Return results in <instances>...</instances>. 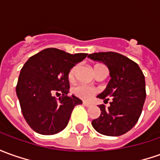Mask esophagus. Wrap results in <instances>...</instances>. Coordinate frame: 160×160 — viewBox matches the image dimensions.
Here are the masks:
<instances>
[{
    "instance_id": "34e87169",
    "label": "esophagus",
    "mask_w": 160,
    "mask_h": 160,
    "mask_svg": "<svg viewBox=\"0 0 160 160\" xmlns=\"http://www.w3.org/2000/svg\"><path fill=\"white\" fill-rule=\"evenodd\" d=\"M83 105L84 106H86V107H90L91 106V103H89V102H83Z\"/></svg>"
}]
</instances>
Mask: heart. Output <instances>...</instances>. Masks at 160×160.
<instances>
[{"label":"heart","instance_id":"1","mask_svg":"<svg viewBox=\"0 0 160 160\" xmlns=\"http://www.w3.org/2000/svg\"><path fill=\"white\" fill-rule=\"evenodd\" d=\"M78 66H74L72 68H71V70L69 71L68 73V79L70 80H72L74 79L75 76L76 71H77ZM72 92L80 98L83 99V100H88V99L92 98L93 95L96 93V90L91 87H89L88 85L85 84H79L75 86L72 88Z\"/></svg>","mask_w":160,"mask_h":160}]
</instances>
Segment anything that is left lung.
<instances>
[{
    "label": "left lung",
    "mask_w": 160,
    "mask_h": 160,
    "mask_svg": "<svg viewBox=\"0 0 160 160\" xmlns=\"http://www.w3.org/2000/svg\"><path fill=\"white\" fill-rule=\"evenodd\" d=\"M88 58L104 63L111 77L106 89L97 96L104 102L111 99L110 106H99L101 116L92 121V126L105 136L125 134L134 127L143 110L146 97L144 73L136 62L120 53L97 52Z\"/></svg>",
    "instance_id": "obj_1"
}]
</instances>
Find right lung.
<instances>
[{
  "instance_id": "obj_1",
  "label": "right lung",
  "mask_w": 160,
  "mask_h": 160,
  "mask_svg": "<svg viewBox=\"0 0 160 160\" xmlns=\"http://www.w3.org/2000/svg\"><path fill=\"white\" fill-rule=\"evenodd\" d=\"M87 53L70 54L47 48L30 57L21 69L16 85L22 113L32 130L53 135L68 124L72 111L81 100L68 96V73ZM55 95L59 96L56 98Z\"/></svg>"
}]
</instances>
